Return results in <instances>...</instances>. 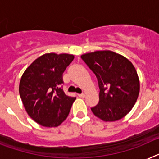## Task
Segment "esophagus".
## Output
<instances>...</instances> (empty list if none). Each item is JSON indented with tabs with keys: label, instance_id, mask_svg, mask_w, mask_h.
Instances as JSON below:
<instances>
[{
	"label": "esophagus",
	"instance_id": "obj_1",
	"mask_svg": "<svg viewBox=\"0 0 159 159\" xmlns=\"http://www.w3.org/2000/svg\"><path fill=\"white\" fill-rule=\"evenodd\" d=\"M78 96L80 97V98H84L85 97V94L84 93H81V94H78Z\"/></svg>",
	"mask_w": 159,
	"mask_h": 159
}]
</instances>
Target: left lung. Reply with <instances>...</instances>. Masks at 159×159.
I'll return each instance as SVG.
<instances>
[{
  "mask_svg": "<svg viewBox=\"0 0 159 159\" xmlns=\"http://www.w3.org/2000/svg\"><path fill=\"white\" fill-rule=\"evenodd\" d=\"M81 58L98 79L99 102L92 112L103 121L124 118L136 103L140 91L139 78L132 62L112 51H97Z\"/></svg>",
  "mask_w": 159,
  "mask_h": 159,
  "instance_id": "obj_1",
  "label": "left lung"
}]
</instances>
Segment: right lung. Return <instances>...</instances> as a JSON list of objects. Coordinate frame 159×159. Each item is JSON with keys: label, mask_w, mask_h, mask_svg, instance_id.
<instances>
[{"label": "right lung", "mask_w": 159, "mask_h": 159, "mask_svg": "<svg viewBox=\"0 0 159 159\" xmlns=\"http://www.w3.org/2000/svg\"><path fill=\"white\" fill-rule=\"evenodd\" d=\"M74 56L45 53L27 67L21 78L19 94L27 114L37 124L57 127L66 119L75 102L62 89L63 72Z\"/></svg>", "instance_id": "add662e5"}]
</instances>
